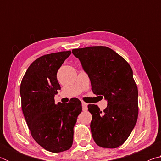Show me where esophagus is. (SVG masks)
I'll list each match as a JSON object with an SVG mask.
<instances>
[{
    "label": "esophagus",
    "mask_w": 161,
    "mask_h": 161,
    "mask_svg": "<svg viewBox=\"0 0 161 161\" xmlns=\"http://www.w3.org/2000/svg\"><path fill=\"white\" fill-rule=\"evenodd\" d=\"M81 105H82L83 111H86L87 110V103L85 102H82L81 103Z\"/></svg>",
    "instance_id": "34e87169"
}]
</instances>
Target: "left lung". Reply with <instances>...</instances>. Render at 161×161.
<instances>
[{"instance_id": "8db88e82", "label": "left lung", "mask_w": 161, "mask_h": 161, "mask_svg": "<svg viewBox=\"0 0 161 161\" xmlns=\"http://www.w3.org/2000/svg\"><path fill=\"white\" fill-rule=\"evenodd\" d=\"M88 75L94 94L107 100L103 111L89 104L94 140L102 148H116L129 138L138 119V88L129 64L104 46L72 50Z\"/></svg>"}]
</instances>
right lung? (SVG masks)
Instances as JSON below:
<instances>
[{"label": "right lung", "instance_id": "right-lung-1", "mask_svg": "<svg viewBox=\"0 0 161 161\" xmlns=\"http://www.w3.org/2000/svg\"><path fill=\"white\" fill-rule=\"evenodd\" d=\"M71 51L40 57L27 69L20 84L22 110L34 140L47 151L59 153L72 146L74 126L81 112V103H54L61 89L57 73Z\"/></svg>", "mask_w": 161, "mask_h": 161}]
</instances>
